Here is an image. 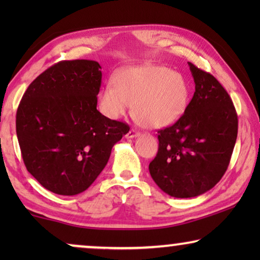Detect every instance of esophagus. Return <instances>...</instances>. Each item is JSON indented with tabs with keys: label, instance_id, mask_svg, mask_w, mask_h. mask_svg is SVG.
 <instances>
[{
	"label": "esophagus",
	"instance_id": "34e87169",
	"mask_svg": "<svg viewBox=\"0 0 260 260\" xmlns=\"http://www.w3.org/2000/svg\"><path fill=\"white\" fill-rule=\"evenodd\" d=\"M140 131H137V130H135V129H131V130H129V133H127L125 136H126V138H134V137H137V136H140Z\"/></svg>",
	"mask_w": 260,
	"mask_h": 260
}]
</instances>
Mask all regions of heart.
<instances>
[{
	"instance_id": "1",
	"label": "heart",
	"mask_w": 260,
	"mask_h": 260,
	"mask_svg": "<svg viewBox=\"0 0 260 260\" xmlns=\"http://www.w3.org/2000/svg\"><path fill=\"white\" fill-rule=\"evenodd\" d=\"M189 87L182 74L165 66H144L123 71L115 86L106 85L99 93V108L109 118L133 115L141 125L158 129L170 125L187 108Z\"/></svg>"
}]
</instances>
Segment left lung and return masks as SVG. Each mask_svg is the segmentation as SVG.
I'll use <instances>...</instances> for the list:
<instances>
[{"label":"left lung","mask_w":260,"mask_h":260,"mask_svg":"<svg viewBox=\"0 0 260 260\" xmlns=\"http://www.w3.org/2000/svg\"><path fill=\"white\" fill-rule=\"evenodd\" d=\"M189 65L195 92L173 125L157 131L158 151L149 165L170 197L194 198L212 189L229 168L238 135L232 99L211 73Z\"/></svg>","instance_id":"1"}]
</instances>
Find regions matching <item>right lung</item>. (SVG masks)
Segmentation results:
<instances>
[{
  "mask_svg": "<svg viewBox=\"0 0 260 260\" xmlns=\"http://www.w3.org/2000/svg\"><path fill=\"white\" fill-rule=\"evenodd\" d=\"M101 69L93 60L56 62L33 80L17 108L24 166L55 194L86 190L105 168L113 145L130 130L97 110Z\"/></svg>",
  "mask_w": 260,
  "mask_h": 260,
  "instance_id": "right-lung-1",
  "label": "right lung"
}]
</instances>
